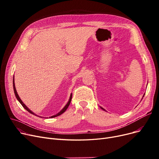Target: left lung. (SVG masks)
<instances>
[{
    "mask_svg": "<svg viewBox=\"0 0 159 159\" xmlns=\"http://www.w3.org/2000/svg\"><path fill=\"white\" fill-rule=\"evenodd\" d=\"M144 95H145V94H144ZM144 95H143V97H144ZM101 109H102V110H104V111H106V110H104V108H102V107H101Z\"/></svg>",
    "mask_w": 159,
    "mask_h": 159,
    "instance_id": "left-lung-1",
    "label": "left lung"
}]
</instances>
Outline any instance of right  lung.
<instances>
[{
    "instance_id": "right-lung-1",
    "label": "right lung",
    "mask_w": 159,
    "mask_h": 159,
    "mask_svg": "<svg viewBox=\"0 0 159 159\" xmlns=\"http://www.w3.org/2000/svg\"><path fill=\"white\" fill-rule=\"evenodd\" d=\"M13 90H14V93H15V97H16V99L18 100V101H19V102L21 104V105L23 106V107L24 108L25 110H26L28 112H30V113H31V114H33V115H36L34 113H33L32 111H31L29 108L25 105L24 103H23V102L21 101V99L20 98V97H19V95H18V93H17V92H16V88H15V81H14V77H13ZM71 98H72V93L71 94V95H70V99H69V101L68 102V103L66 104V105L64 107V108L63 109L60 111V112H58L57 114H56V115H53V116H50V118H53V117H56V116H59V115H61V114H62L66 110H67V108L68 107V106H69V105H70V102H71Z\"/></svg>"
}]
</instances>
